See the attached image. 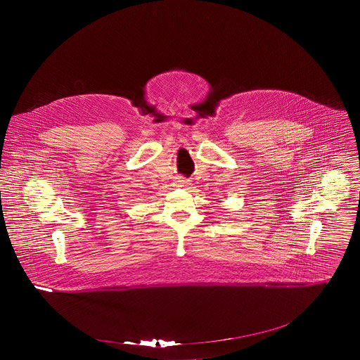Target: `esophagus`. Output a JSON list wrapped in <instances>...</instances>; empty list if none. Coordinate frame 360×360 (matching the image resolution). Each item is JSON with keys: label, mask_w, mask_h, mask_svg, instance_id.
<instances>
[{"label": "esophagus", "mask_w": 360, "mask_h": 360, "mask_svg": "<svg viewBox=\"0 0 360 360\" xmlns=\"http://www.w3.org/2000/svg\"><path fill=\"white\" fill-rule=\"evenodd\" d=\"M175 185H176V186H179V188H185V186H188V181H186V179H185V178H182V176H179V178H176Z\"/></svg>", "instance_id": "1"}]
</instances>
